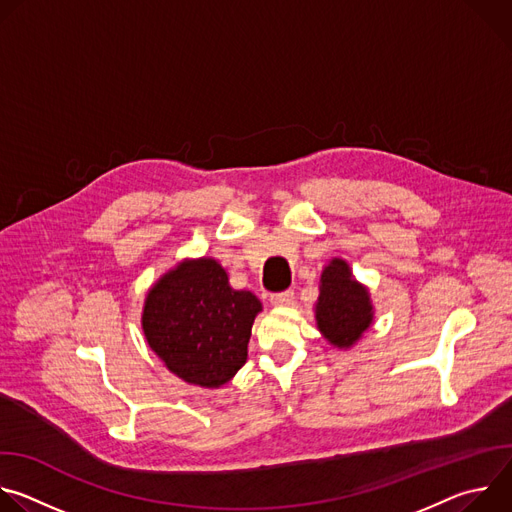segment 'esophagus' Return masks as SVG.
I'll use <instances>...</instances> for the list:
<instances>
[{
    "label": "esophagus",
    "mask_w": 512,
    "mask_h": 512,
    "mask_svg": "<svg viewBox=\"0 0 512 512\" xmlns=\"http://www.w3.org/2000/svg\"><path fill=\"white\" fill-rule=\"evenodd\" d=\"M271 304L277 306V308L291 306V304H294V291L287 289V291H281V294H273L271 296Z\"/></svg>",
    "instance_id": "34e87169"
}]
</instances>
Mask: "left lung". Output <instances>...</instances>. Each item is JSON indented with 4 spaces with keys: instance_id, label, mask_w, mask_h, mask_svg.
I'll list each match as a JSON object with an SVG mask.
<instances>
[{
    "instance_id": "1",
    "label": "left lung",
    "mask_w": 512,
    "mask_h": 512,
    "mask_svg": "<svg viewBox=\"0 0 512 512\" xmlns=\"http://www.w3.org/2000/svg\"><path fill=\"white\" fill-rule=\"evenodd\" d=\"M320 334L340 350L352 348L375 322L371 291L362 285L350 265L332 257L320 275V296L314 306Z\"/></svg>"
}]
</instances>
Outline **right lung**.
Segmentation results:
<instances>
[{
    "label": "right lung",
    "mask_w": 512,
    "mask_h": 512,
    "mask_svg": "<svg viewBox=\"0 0 512 512\" xmlns=\"http://www.w3.org/2000/svg\"><path fill=\"white\" fill-rule=\"evenodd\" d=\"M259 298L233 289L212 257L182 259L145 296L141 328L150 348L188 385L218 389L247 362Z\"/></svg>",
    "instance_id": "obj_1"
}]
</instances>
